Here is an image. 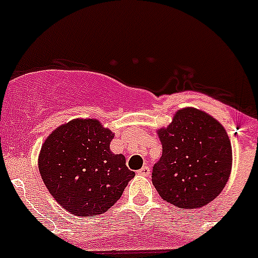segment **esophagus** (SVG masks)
Wrapping results in <instances>:
<instances>
[{
    "instance_id": "esophagus-1",
    "label": "esophagus",
    "mask_w": 258,
    "mask_h": 258,
    "mask_svg": "<svg viewBox=\"0 0 258 258\" xmlns=\"http://www.w3.org/2000/svg\"><path fill=\"white\" fill-rule=\"evenodd\" d=\"M138 174L145 175V177H149V175H150V168L147 165L142 166V168H141V169L138 170Z\"/></svg>"
}]
</instances>
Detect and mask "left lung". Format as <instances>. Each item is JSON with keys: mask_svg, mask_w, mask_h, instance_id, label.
<instances>
[{"mask_svg": "<svg viewBox=\"0 0 258 258\" xmlns=\"http://www.w3.org/2000/svg\"><path fill=\"white\" fill-rule=\"evenodd\" d=\"M163 155L152 169V183L177 208H202L223 190L231 173V143L225 127L204 111L178 109L157 131Z\"/></svg>", "mask_w": 258, "mask_h": 258, "instance_id": "obj_1", "label": "left lung"}]
</instances>
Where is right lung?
I'll return each mask as SVG.
<instances>
[{"label": "right lung", "instance_id": "1", "mask_svg": "<svg viewBox=\"0 0 258 258\" xmlns=\"http://www.w3.org/2000/svg\"><path fill=\"white\" fill-rule=\"evenodd\" d=\"M113 133L95 118L58 126L41 147L38 169L51 197L67 212L94 217L121 198L136 173L109 150Z\"/></svg>", "mask_w": 258, "mask_h": 258}]
</instances>
